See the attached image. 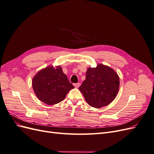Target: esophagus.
<instances>
[{
    "mask_svg": "<svg viewBox=\"0 0 154 154\" xmlns=\"http://www.w3.org/2000/svg\"><path fill=\"white\" fill-rule=\"evenodd\" d=\"M80 85V83H74V86L76 88H78Z\"/></svg>",
    "mask_w": 154,
    "mask_h": 154,
    "instance_id": "34e87169",
    "label": "esophagus"
}]
</instances>
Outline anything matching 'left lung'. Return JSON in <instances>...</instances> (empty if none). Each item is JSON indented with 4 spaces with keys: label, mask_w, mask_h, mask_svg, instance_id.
Listing matches in <instances>:
<instances>
[{
    "label": "left lung",
    "mask_w": 154,
    "mask_h": 154,
    "mask_svg": "<svg viewBox=\"0 0 154 154\" xmlns=\"http://www.w3.org/2000/svg\"><path fill=\"white\" fill-rule=\"evenodd\" d=\"M119 78L112 69L99 64L88 68L86 78L79 89L90 106L101 108L109 105L118 94Z\"/></svg>",
    "instance_id": "1"
}]
</instances>
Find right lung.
<instances>
[{
    "label": "right lung",
    "mask_w": 154,
    "mask_h": 154,
    "mask_svg": "<svg viewBox=\"0 0 154 154\" xmlns=\"http://www.w3.org/2000/svg\"><path fill=\"white\" fill-rule=\"evenodd\" d=\"M32 85L37 97L49 105L63 100L68 92L74 88L60 66L41 70L32 79Z\"/></svg>",
    "instance_id": "obj_1"
}]
</instances>
